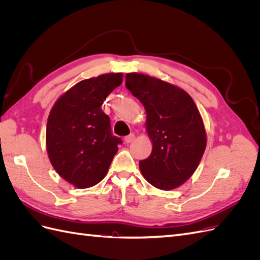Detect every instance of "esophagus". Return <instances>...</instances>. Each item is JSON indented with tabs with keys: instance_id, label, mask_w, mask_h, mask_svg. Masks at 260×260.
Returning a JSON list of instances; mask_svg holds the SVG:
<instances>
[{
	"instance_id": "obj_1",
	"label": "esophagus",
	"mask_w": 260,
	"mask_h": 260,
	"mask_svg": "<svg viewBox=\"0 0 260 260\" xmlns=\"http://www.w3.org/2000/svg\"><path fill=\"white\" fill-rule=\"evenodd\" d=\"M135 139H136L135 133H130L129 136H127V137L124 138V142L125 143H131V142H133V141H135Z\"/></svg>"
}]
</instances>
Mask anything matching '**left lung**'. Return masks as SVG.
I'll list each match as a JSON object with an SVG mask.
<instances>
[{"instance_id": "left-lung-1", "label": "left lung", "mask_w": 260, "mask_h": 260, "mask_svg": "<svg viewBox=\"0 0 260 260\" xmlns=\"http://www.w3.org/2000/svg\"><path fill=\"white\" fill-rule=\"evenodd\" d=\"M125 86L143 104L152 153L140 160L148 183L174 190L190 178L205 152V127L193 99L179 86L143 74L125 75Z\"/></svg>"}]
</instances>
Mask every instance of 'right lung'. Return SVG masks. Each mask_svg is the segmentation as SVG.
I'll return each mask as SVG.
<instances>
[{"label": "right lung", "instance_id": "add662e5", "mask_svg": "<svg viewBox=\"0 0 260 260\" xmlns=\"http://www.w3.org/2000/svg\"><path fill=\"white\" fill-rule=\"evenodd\" d=\"M122 83V74H105L75 84L56 101L46 124V151L57 174L78 188L104 179L118 151L102 104Z\"/></svg>", "mask_w": 260, "mask_h": 260}]
</instances>
